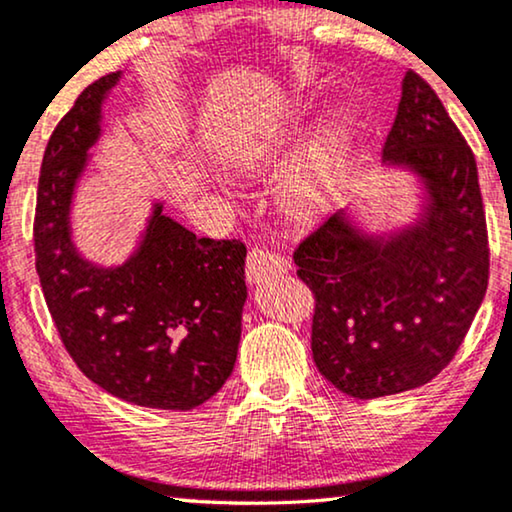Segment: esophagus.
Masks as SVG:
<instances>
[{"label":"esophagus","mask_w":512,"mask_h":512,"mask_svg":"<svg viewBox=\"0 0 512 512\" xmlns=\"http://www.w3.org/2000/svg\"><path fill=\"white\" fill-rule=\"evenodd\" d=\"M285 271H288V260L264 248L252 250L248 262H245V276H248L250 283H262L271 276L285 274Z\"/></svg>","instance_id":"1"}]
</instances>
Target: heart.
<instances>
[{
    "label": "heart",
    "mask_w": 512,
    "mask_h": 512,
    "mask_svg": "<svg viewBox=\"0 0 512 512\" xmlns=\"http://www.w3.org/2000/svg\"><path fill=\"white\" fill-rule=\"evenodd\" d=\"M346 142H349V119L346 114H335L330 124L306 149V156L299 163L292 177L290 194L299 208H313L335 194L342 180ZM274 147L267 140V133L255 131L236 135L229 145V161L241 170H257L271 161Z\"/></svg>",
    "instance_id": "heart-1"
}]
</instances>
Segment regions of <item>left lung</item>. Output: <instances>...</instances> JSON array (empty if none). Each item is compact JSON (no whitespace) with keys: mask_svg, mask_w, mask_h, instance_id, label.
Returning <instances> with one entry per match:
<instances>
[{"mask_svg":"<svg viewBox=\"0 0 512 512\" xmlns=\"http://www.w3.org/2000/svg\"><path fill=\"white\" fill-rule=\"evenodd\" d=\"M384 161L424 182L419 220L395 234L365 236L337 213L295 250L297 276L316 299L313 363L332 386L360 400L438 377L459 351L489 281L475 156L433 88L412 70Z\"/></svg>","mask_w":512,"mask_h":512,"instance_id":"1","label":"left lung"}]
</instances>
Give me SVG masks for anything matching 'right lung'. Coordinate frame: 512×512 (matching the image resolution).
I'll list each match as a JSON object with an SVG mask.
<instances>
[{
  "label": "right lung",
  "mask_w": 512,
  "mask_h": 512,
  "mask_svg": "<svg viewBox=\"0 0 512 512\" xmlns=\"http://www.w3.org/2000/svg\"><path fill=\"white\" fill-rule=\"evenodd\" d=\"M112 72L86 86L46 145L34 213V257L58 335L93 384L126 403L192 410L220 391L241 342L245 245L199 238L156 203L140 248L95 267L74 248L70 206L100 138Z\"/></svg>",
  "instance_id": "add662e5"
}]
</instances>
